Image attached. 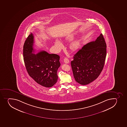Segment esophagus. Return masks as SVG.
<instances>
[{"label":"esophagus","instance_id":"obj_1","mask_svg":"<svg viewBox=\"0 0 127 127\" xmlns=\"http://www.w3.org/2000/svg\"><path fill=\"white\" fill-rule=\"evenodd\" d=\"M64 63H68L69 62V60L67 58H64Z\"/></svg>","mask_w":127,"mask_h":127}]
</instances>
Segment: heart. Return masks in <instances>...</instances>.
I'll return each mask as SVG.
<instances>
[{
  "label": "heart",
  "mask_w": 127,
  "mask_h": 127,
  "mask_svg": "<svg viewBox=\"0 0 127 127\" xmlns=\"http://www.w3.org/2000/svg\"><path fill=\"white\" fill-rule=\"evenodd\" d=\"M74 35H71L70 36H69V37L67 38L66 39V41H71L74 39ZM80 46V44L79 41L77 40H76L74 41H73L70 44V48L71 50L75 51L76 50L79 48ZM55 46L56 48V49L57 51H60L61 49H62L63 48V46L62 44V43L60 40H57L56 42H55Z\"/></svg>",
  "instance_id": "b5f03b06"
}]
</instances>
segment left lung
I'll return each instance as SVG.
<instances>
[{
    "label": "left lung",
    "mask_w": 127,
    "mask_h": 127,
    "mask_svg": "<svg viewBox=\"0 0 127 127\" xmlns=\"http://www.w3.org/2000/svg\"><path fill=\"white\" fill-rule=\"evenodd\" d=\"M106 48L104 36L101 34L95 41L84 45L74 55L71 64L76 82L86 85L98 77L105 63Z\"/></svg>",
    "instance_id": "1"
}]
</instances>
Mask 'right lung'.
Instances as JSON below:
<instances>
[{"mask_svg": "<svg viewBox=\"0 0 127 127\" xmlns=\"http://www.w3.org/2000/svg\"><path fill=\"white\" fill-rule=\"evenodd\" d=\"M34 35L28 36L23 46V59L26 69L30 77L44 87L50 88L57 82V71L61 66L60 56L49 54L45 51L34 53Z\"/></svg>", "mask_w": 127, "mask_h": 127, "instance_id": "right-lung-1", "label": "right lung"}]
</instances>
